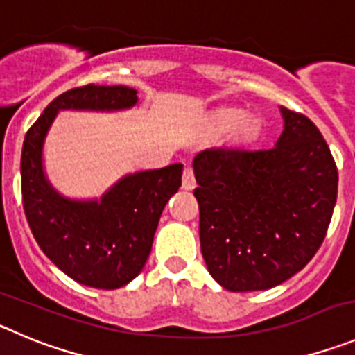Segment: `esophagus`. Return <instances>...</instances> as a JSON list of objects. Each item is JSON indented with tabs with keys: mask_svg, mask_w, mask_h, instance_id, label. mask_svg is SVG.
<instances>
[{
	"mask_svg": "<svg viewBox=\"0 0 355 355\" xmlns=\"http://www.w3.org/2000/svg\"><path fill=\"white\" fill-rule=\"evenodd\" d=\"M195 175H193V171H191L190 165H187L183 171V181H181V187L184 188V190H193L195 188Z\"/></svg>",
	"mask_w": 355,
	"mask_h": 355,
	"instance_id": "1",
	"label": "esophagus"
}]
</instances>
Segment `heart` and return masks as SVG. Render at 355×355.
Instances as JSON below:
<instances>
[{
  "instance_id": "1",
  "label": "heart",
  "mask_w": 355,
  "mask_h": 355,
  "mask_svg": "<svg viewBox=\"0 0 355 355\" xmlns=\"http://www.w3.org/2000/svg\"><path fill=\"white\" fill-rule=\"evenodd\" d=\"M245 118V112H241V110H225V112L218 114V118L214 119V126L220 132H227V130L234 128V126L241 125Z\"/></svg>"
}]
</instances>
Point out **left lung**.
Returning <instances> with one entry per match:
<instances>
[{"instance_id": "left-lung-1", "label": "left lung", "mask_w": 355, "mask_h": 355, "mask_svg": "<svg viewBox=\"0 0 355 355\" xmlns=\"http://www.w3.org/2000/svg\"><path fill=\"white\" fill-rule=\"evenodd\" d=\"M284 132L260 151L206 149L193 158L200 250L232 292L284 284L320 248L338 193V171L317 126L279 107Z\"/></svg>"}]
</instances>
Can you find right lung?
Returning <instances> with one entry per match:
<instances>
[{
    "mask_svg": "<svg viewBox=\"0 0 355 355\" xmlns=\"http://www.w3.org/2000/svg\"><path fill=\"white\" fill-rule=\"evenodd\" d=\"M137 102V91L128 86L73 87L45 107L22 144V204L29 229L42 252L86 287L112 291L142 271L162 211L181 187L183 165L126 174L100 199L77 200L47 180L44 142L60 110L114 112Z\"/></svg>",
    "mask_w": 355,
    "mask_h": 355,
    "instance_id": "obj_1",
    "label": "right lung"
}]
</instances>
